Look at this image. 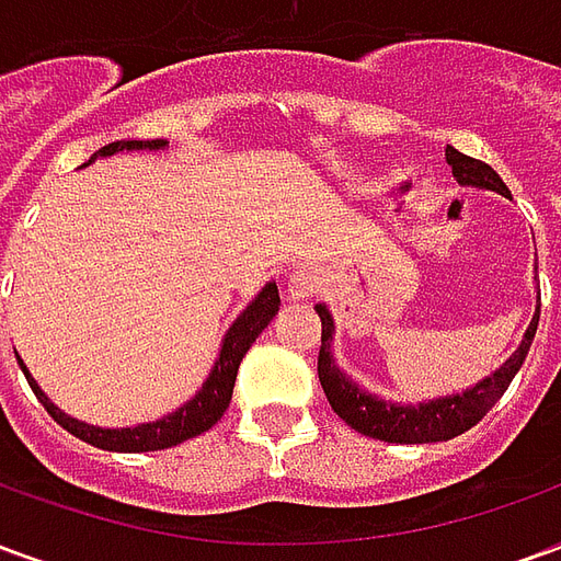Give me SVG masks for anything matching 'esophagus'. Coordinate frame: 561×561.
Returning a JSON list of instances; mask_svg holds the SVG:
<instances>
[{"label": "esophagus", "instance_id": "1", "mask_svg": "<svg viewBox=\"0 0 561 561\" xmlns=\"http://www.w3.org/2000/svg\"><path fill=\"white\" fill-rule=\"evenodd\" d=\"M318 291V276L312 273V270H294L291 279H288V297L291 300H309L312 294Z\"/></svg>", "mask_w": 561, "mask_h": 561}]
</instances>
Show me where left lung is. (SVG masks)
<instances>
[{"mask_svg":"<svg viewBox=\"0 0 561 561\" xmlns=\"http://www.w3.org/2000/svg\"><path fill=\"white\" fill-rule=\"evenodd\" d=\"M445 159L459 185L490 188V192L511 197L507 185L502 183V176L490 164L471 159V156H462L454 147L445 149ZM316 312L321 318L318 378H321V388L328 393L330 409L360 435L393 442V445H423V442H447L454 435H462L499 402V397L514 381V376L519 373V366H523L531 348L535 330H538V318H541V291H538V304H535V316H531L529 328H526L523 340H519V345L511 352L505 364L499 366L495 373H490V376H483L478 385L462 390V393L435 397V400H423L417 405L385 400V397L360 388L352 376H345L340 364H336V357H333V333H336L333 316H330V309L324 304H318Z\"/></svg>","mask_w":561,"mask_h":561,"instance_id":"obj_1","label":"left lung"}]
</instances>
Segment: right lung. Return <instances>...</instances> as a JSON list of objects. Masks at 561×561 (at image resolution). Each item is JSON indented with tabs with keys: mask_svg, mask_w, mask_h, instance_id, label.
<instances>
[{
	"mask_svg": "<svg viewBox=\"0 0 561 561\" xmlns=\"http://www.w3.org/2000/svg\"><path fill=\"white\" fill-rule=\"evenodd\" d=\"M168 140H114L107 144L99 152H92V159L87 164H92L95 159H107V156H116V152H131V149H164ZM83 164V168H87ZM279 285L276 282H267L261 291L255 294V300L245 306L240 316L233 318V324L225 333L221 340V348L216 354V364L209 369V376L204 378V385L195 390L192 400H185L180 409L161 414L156 421L135 423V426H116V430H107V426H92L87 421H78L66 414L59 405H54V400L42 390V385L32 378V373L26 369V364L18 357L23 376L30 381L32 393L38 397L47 414L54 417L62 430H68L71 435H78L80 442H87L92 447H102V450H119V454H144V450H164V447H173L185 442V438H195V435L207 433L213 423L219 421L228 402H231L233 381H237V369H240V360L245 357V352L252 348V342L264 333L273 318L279 316Z\"/></svg>",
	"mask_w": 561,
	"mask_h": 561,
	"instance_id": "add662e5",
	"label": "right lung"
}]
</instances>
